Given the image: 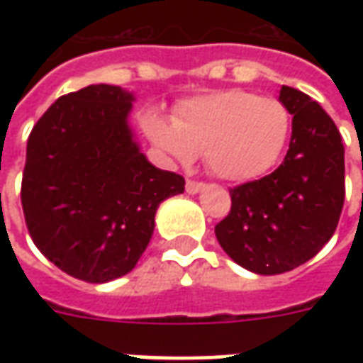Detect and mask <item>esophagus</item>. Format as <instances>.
I'll return each mask as SVG.
<instances>
[{"instance_id":"1","label":"esophagus","mask_w":363,"mask_h":363,"mask_svg":"<svg viewBox=\"0 0 363 363\" xmlns=\"http://www.w3.org/2000/svg\"><path fill=\"white\" fill-rule=\"evenodd\" d=\"M202 189H204V182L186 181V192H189V194H196V192H200Z\"/></svg>"}]
</instances>
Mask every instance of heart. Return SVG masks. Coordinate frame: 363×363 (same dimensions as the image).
Returning a JSON list of instances; mask_svg holds the SVG:
<instances>
[{
  "label": "heart",
  "instance_id": "obj_1",
  "mask_svg": "<svg viewBox=\"0 0 363 363\" xmlns=\"http://www.w3.org/2000/svg\"><path fill=\"white\" fill-rule=\"evenodd\" d=\"M145 134L179 163L204 153L206 167L225 181L268 173L286 150L291 116L284 103L241 89L194 96L179 104L173 122L150 112Z\"/></svg>",
  "mask_w": 363,
  "mask_h": 363
}]
</instances>
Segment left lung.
<instances>
[{
  "instance_id": "left-lung-1",
  "label": "left lung",
  "mask_w": 363,
  "mask_h": 363,
  "mask_svg": "<svg viewBox=\"0 0 363 363\" xmlns=\"http://www.w3.org/2000/svg\"><path fill=\"white\" fill-rule=\"evenodd\" d=\"M291 118L281 165L259 181L229 190L231 210L216 225L221 249L251 272L301 267L328 243L344 206V145L317 101L281 85Z\"/></svg>"
}]
</instances>
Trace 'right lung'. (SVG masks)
Segmentation results:
<instances>
[{
	"mask_svg": "<svg viewBox=\"0 0 363 363\" xmlns=\"http://www.w3.org/2000/svg\"><path fill=\"white\" fill-rule=\"evenodd\" d=\"M134 96L89 85L60 96L27 142L21 204L36 249L77 280L128 274L150 243L155 212L184 179L145 159L128 126Z\"/></svg>",
	"mask_w": 363,
	"mask_h": 363,
	"instance_id": "right-lung-1",
	"label": "right lung"
}]
</instances>
